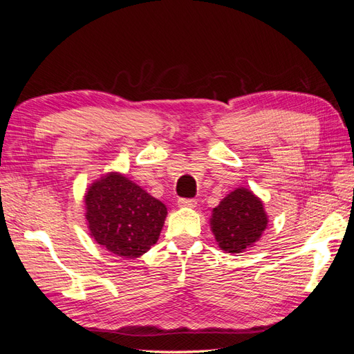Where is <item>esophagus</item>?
I'll return each instance as SVG.
<instances>
[{"label": "esophagus", "mask_w": 354, "mask_h": 354, "mask_svg": "<svg viewBox=\"0 0 354 354\" xmlns=\"http://www.w3.org/2000/svg\"><path fill=\"white\" fill-rule=\"evenodd\" d=\"M177 203H178V207L195 208V207H196V203H198V201H196V199H185V198H180V199L177 201Z\"/></svg>", "instance_id": "1"}]
</instances>
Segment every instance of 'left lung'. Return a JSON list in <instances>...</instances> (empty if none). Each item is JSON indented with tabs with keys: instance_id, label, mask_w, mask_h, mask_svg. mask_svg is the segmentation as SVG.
Here are the masks:
<instances>
[{
	"instance_id": "obj_1",
	"label": "left lung",
	"mask_w": 354,
	"mask_h": 354,
	"mask_svg": "<svg viewBox=\"0 0 354 354\" xmlns=\"http://www.w3.org/2000/svg\"><path fill=\"white\" fill-rule=\"evenodd\" d=\"M211 230L218 246L226 252L239 254L251 248L267 229L263 202L250 189L239 187L212 209Z\"/></svg>"
}]
</instances>
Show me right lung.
Returning a JSON list of instances; mask_svg holds the SVG:
<instances>
[{"label":"right lung","instance_id":"1","mask_svg":"<svg viewBox=\"0 0 354 354\" xmlns=\"http://www.w3.org/2000/svg\"><path fill=\"white\" fill-rule=\"evenodd\" d=\"M91 238L122 259H137L159 239L167 207L120 173L95 180L84 196Z\"/></svg>","mask_w":354,"mask_h":354}]
</instances>
